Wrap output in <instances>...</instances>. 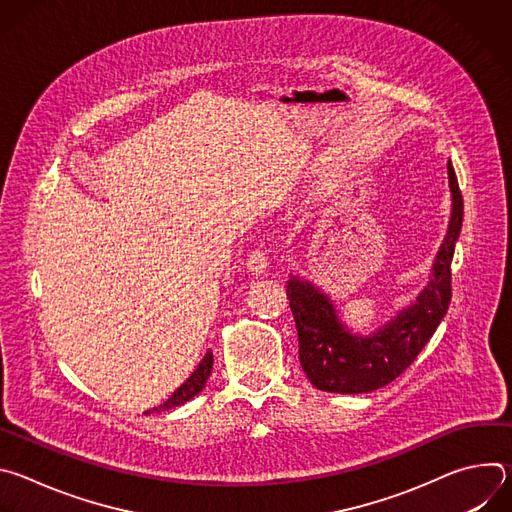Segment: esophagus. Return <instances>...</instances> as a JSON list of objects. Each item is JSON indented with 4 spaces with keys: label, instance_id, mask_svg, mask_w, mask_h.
<instances>
[{
    "label": "esophagus",
    "instance_id": "1",
    "mask_svg": "<svg viewBox=\"0 0 512 512\" xmlns=\"http://www.w3.org/2000/svg\"><path fill=\"white\" fill-rule=\"evenodd\" d=\"M267 265H269V257L265 251L257 249L249 255V261H247V269L253 273V275H261L267 271Z\"/></svg>",
    "mask_w": 512,
    "mask_h": 512
}]
</instances>
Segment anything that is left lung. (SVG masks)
<instances>
[{
  "label": "left lung",
  "mask_w": 512,
  "mask_h": 512,
  "mask_svg": "<svg viewBox=\"0 0 512 512\" xmlns=\"http://www.w3.org/2000/svg\"><path fill=\"white\" fill-rule=\"evenodd\" d=\"M452 216L431 277L415 302L369 336L352 334L338 318L332 300L308 279L289 275L287 300L294 312L300 362L310 383L328 393H371L395 381L417 358L444 320L452 300V259L462 231L464 200L448 162Z\"/></svg>",
  "instance_id": "obj_1"
}]
</instances>
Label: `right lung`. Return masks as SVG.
<instances>
[{"instance_id": "obj_1", "label": "right lung", "mask_w": 512, "mask_h": 512, "mask_svg": "<svg viewBox=\"0 0 512 512\" xmlns=\"http://www.w3.org/2000/svg\"><path fill=\"white\" fill-rule=\"evenodd\" d=\"M212 360H214V358H212V352L208 350V352H206V356L200 360V364L196 367V371L186 379V383H184V385H180L164 405L154 407L152 411H168V409L180 407V405H184L186 401H190L192 397H196V395L204 389V385H206V381H208V377H210V371H212ZM148 413H150V411H148Z\"/></svg>"}]
</instances>
